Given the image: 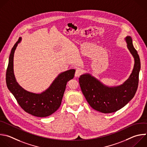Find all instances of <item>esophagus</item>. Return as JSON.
I'll return each instance as SVG.
<instances>
[{"instance_id":"1","label":"esophagus","mask_w":147,"mask_h":147,"mask_svg":"<svg viewBox=\"0 0 147 147\" xmlns=\"http://www.w3.org/2000/svg\"><path fill=\"white\" fill-rule=\"evenodd\" d=\"M83 73V71L82 69H80V68H77L76 70V73H75V76L76 77H79Z\"/></svg>"}]
</instances>
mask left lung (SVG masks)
I'll return each instance as SVG.
<instances>
[{"instance_id":"8db88e82","label":"left lung","mask_w":147,"mask_h":147,"mask_svg":"<svg viewBox=\"0 0 147 147\" xmlns=\"http://www.w3.org/2000/svg\"><path fill=\"white\" fill-rule=\"evenodd\" d=\"M129 50L134 58L132 73L122 85L107 87L90 74L80 76L79 84L89 105L94 110L108 114L116 112L123 107L134 97L138 85L140 60L130 36L126 37Z\"/></svg>"}]
</instances>
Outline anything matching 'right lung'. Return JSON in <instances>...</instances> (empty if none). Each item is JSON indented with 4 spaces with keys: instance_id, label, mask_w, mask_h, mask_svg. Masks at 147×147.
<instances>
[{
    "instance_id": "add662e5",
    "label": "right lung",
    "mask_w": 147,
    "mask_h": 147,
    "mask_svg": "<svg viewBox=\"0 0 147 147\" xmlns=\"http://www.w3.org/2000/svg\"><path fill=\"white\" fill-rule=\"evenodd\" d=\"M21 38L13 47L6 71L8 89L15 97L20 107L26 113L38 117H46L54 113L60 107L67 82L73 78L75 70L71 69L60 74L50 87L41 94L28 92L17 82L13 71L14 54Z\"/></svg>"
}]
</instances>
